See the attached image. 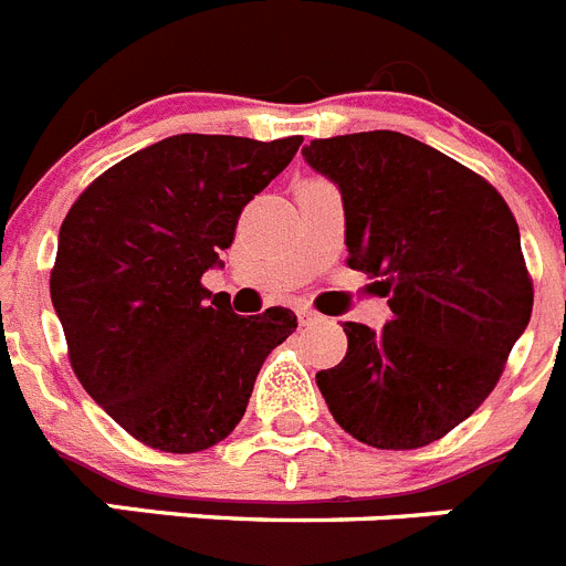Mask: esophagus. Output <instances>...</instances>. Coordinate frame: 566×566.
I'll use <instances>...</instances> for the list:
<instances>
[{
	"mask_svg": "<svg viewBox=\"0 0 566 566\" xmlns=\"http://www.w3.org/2000/svg\"><path fill=\"white\" fill-rule=\"evenodd\" d=\"M297 314H300V323H303V326H312V323H319V314L314 312V308H308V306H303V308H297Z\"/></svg>",
	"mask_w": 566,
	"mask_h": 566,
	"instance_id": "1",
	"label": "esophagus"
}]
</instances>
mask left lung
I'll return each instance as SVG.
<instances>
[{"label":"left lung","mask_w":566,"mask_h":566,"mask_svg":"<svg viewBox=\"0 0 566 566\" xmlns=\"http://www.w3.org/2000/svg\"><path fill=\"white\" fill-rule=\"evenodd\" d=\"M308 167L345 203L348 266L377 277L382 332L343 323V363L317 388L345 433L413 451L451 433L496 388L530 323L518 223L482 175L394 129L314 138Z\"/></svg>","instance_id":"8db88e82"}]
</instances>
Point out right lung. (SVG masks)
Masks as SVG:
<instances>
[{
    "label": "right lung",
    "instance_id": "1",
    "mask_svg": "<svg viewBox=\"0 0 566 566\" xmlns=\"http://www.w3.org/2000/svg\"><path fill=\"white\" fill-rule=\"evenodd\" d=\"M300 144L303 135H172L98 175L59 229L50 300L70 365L155 451L198 453L227 439L263 359L297 328L280 306L240 317L201 277Z\"/></svg>",
    "mask_w": 566,
    "mask_h": 566
}]
</instances>
